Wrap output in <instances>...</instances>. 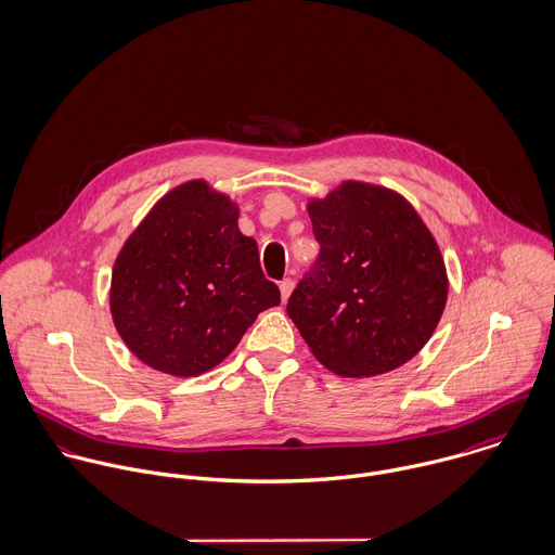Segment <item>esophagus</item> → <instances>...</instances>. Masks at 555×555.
<instances>
[{"label":"esophagus","instance_id":"obj_1","mask_svg":"<svg viewBox=\"0 0 555 555\" xmlns=\"http://www.w3.org/2000/svg\"><path fill=\"white\" fill-rule=\"evenodd\" d=\"M293 288H295V282H293L291 278H286L284 282H280V293H282V301H288V297H291Z\"/></svg>","mask_w":555,"mask_h":555}]
</instances>
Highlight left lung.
I'll use <instances>...</instances> for the list:
<instances>
[{"mask_svg":"<svg viewBox=\"0 0 555 555\" xmlns=\"http://www.w3.org/2000/svg\"><path fill=\"white\" fill-rule=\"evenodd\" d=\"M320 243L286 312L318 361L370 378L410 361L434 335L449 280L436 238L393 190L344 181L308 205Z\"/></svg>","mask_w":555,"mask_h":555,"instance_id":"obj_1","label":"left lung"}]
</instances>
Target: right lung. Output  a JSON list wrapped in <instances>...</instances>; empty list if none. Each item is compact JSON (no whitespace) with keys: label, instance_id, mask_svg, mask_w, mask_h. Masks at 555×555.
<instances>
[{"label":"right lung","instance_id":"add662e5","mask_svg":"<svg viewBox=\"0 0 555 555\" xmlns=\"http://www.w3.org/2000/svg\"><path fill=\"white\" fill-rule=\"evenodd\" d=\"M238 207L194 179L164 194L124 243L111 280L117 333L145 365L179 378L222 363L262 310L280 306Z\"/></svg>","mask_w":555,"mask_h":555}]
</instances>
